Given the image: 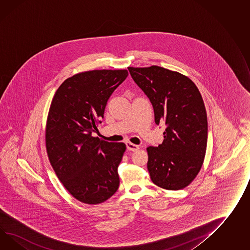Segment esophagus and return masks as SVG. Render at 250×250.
<instances>
[{"instance_id": "esophagus-1", "label": "esophagus", "mask_w": 250, "mask_h": 250, "mask_svg": "<svg viewBox=\"0 0 250 250\" xmlns=\"http://www.w3.org/2000/svg\"><path fill=\"white\" fill-rule=\"evenodd\" d=\"M126 147H127V149L129 151H132V152H135V151H137V150L139 149V146H136V145L132 144V143H130V142L126 143Z\"/></svg>"}]
</instances>
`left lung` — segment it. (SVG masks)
Returning <instances> with one entry per match:
<instances>
[{
	"instance_id": "1",
	"label": "left lung",
	"mask_w": 250,
	"mask_h": 250,
	"mask_svg": "<svg viewBox=\"0 0 250 250\" xmlns=\"http://www.w3.org/2000/svg\"><path fill=\"white\" fill-rule=\"evenodd\" d=\"M128 70L150 99L155 123L167 125L163 143L146 148L151 180L163 189H183L198 175L206 154L207 113L201 93L187 76L165 67Z\"/></svg>"
}]
</instances>
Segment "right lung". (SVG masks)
<instances>
[{
  "instance_id": "obj_1",
  "label": "right lung",
  "mask_w": 250,
  "mask_h": 250,
  "mask_svg": "<svg viewBox=\"0 0 250 250\" xmlns=\"http://www.w3.org/2000/svg\"><path fill=\"white\" fill-rule=\"evenodd\" d=\"M126 69L75 74L56 91L46 123L49 163L65 189L85 204L108 200L119 187L118 165L126 146L92 136L107 100L126 79Z\"/></svg>"
}]
</instances>
